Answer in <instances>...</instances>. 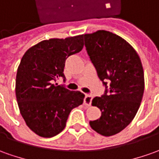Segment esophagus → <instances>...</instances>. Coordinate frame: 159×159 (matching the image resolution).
Masks as SVG:
<instances>
[{"label": "esophagus", "instance_id": "1", "mask_svg": "<svg viewBox=\"0 0 159 159\" xmlns=\"http://www.w3.org/2000/svg\"><path fill=\"white\" fill-rule=\"evenodd\" d=\"M92 98H93V96L92 95H85V98H84V104L87 105V106H90L91 104V101H92Z\"/></svg>", "mask_w": 159, "mask_h": 159}]
</instances>
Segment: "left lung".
Segmentation results:
<instances>
[{
    "label": "left lung",
    "instance_id": "1",
    "mask_svg": "<svg viewBox=\"0 0 159 159\" xmlns=\"http://www.w3.org/2000/svg\"><path fill=\"white\" fill-rule=\"evenodd\" d=\"M83 37L89 57L106 89L102 97L92 100V105L98 107L102 115L89 121V125L102 136H113L127 127L139 111L144 89L142 62L129 43L110 31L98 30Z\"/></svg>",
    "mask_w": 159,
    "mask_h": 159
}]
</instances>
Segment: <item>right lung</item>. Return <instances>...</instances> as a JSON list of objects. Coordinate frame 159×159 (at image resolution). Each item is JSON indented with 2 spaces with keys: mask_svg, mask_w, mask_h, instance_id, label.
I'll return each instance as SVG.
<instances>
[{
  "mask_svg": "<svg viewBox=\"0 0 159 159\" xmlns=\"http://www.w3.org/2000/svg\"><path fill=\"white\" fill-rule=\"evenodd\" d=\"M84 48L83 34L44 40L29 48L20 60L16 95L26 125L36 135L52 138L65 128L72 109L84 102V94L57 84L65 80L68 57Z\"/></svg>",
  "mask_w": 159,
  "mask_h": 159,
  "instance_id": "obj_1",
  "label": "right lung"
}]
</instances>
